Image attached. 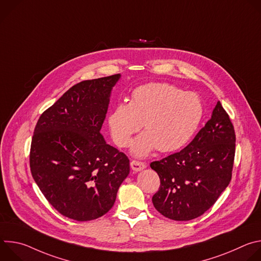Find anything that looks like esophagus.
<instances>
[{"label": "esophagus", "mask_w": 261, "mask_h": 261, "mask_svg": "<svg viewBox=\"0 0 261 261\" xmlns=\"http://www.w3.org/2000/svg\"><path fill=\"white\" fill-rule=\"evenodd\" d=\"M130 166H131V168H132V170H134V171H140V170H142L143 168H145V163L144 162H140V161H136V160H132L131 162H130Z\"/></svg>", "instance_id": "obj_1"}]
</instances>
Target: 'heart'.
<instances>
[{
	"mask_svg": "<svg viewBox=\"0 0 261 261\" xmlns=\"http://www.w3.org/2000/svg\"><path fill=\"white\" fill-rule=\"evenodd\" d=\"M202 117L199 98L164 83H150L136 88L129 103H120L111 111L108 125L111 136L127 147L143 123L144 132L133 142L132 153L144 157L156 148L172 152L192 137Z\"/></svg>",
	"mask_w": 261,
	"mask_h": 261,
	"instance_id": "heart-1",
	"label": "heart"
}]
</instances>
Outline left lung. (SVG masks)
<instances>
[{
    "mask_svg": "<svg viewBox=\"0 0 261 261\" xmlns=\"http://www.w3.org/2000/svg\"><path fill=\"white\" fill-rule=\"evenodd\" d=\"M234 155V127L218 101L212 118L187 146L150 164L160 177L152 198L155 208L175 221L204 214L229 185Z\"/></svg>",
    "mask_w": 261,
    "mask_h": 261,
    "instance_id": "1",
    "label": "left lung"
}]
</instances>
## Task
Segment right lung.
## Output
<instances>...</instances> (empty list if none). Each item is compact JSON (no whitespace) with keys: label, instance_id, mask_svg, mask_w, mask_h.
Instances as JSON below:
<instances>
[{"label":"right lung","instance_id":"add662e5","mask_svg":"<svg viewBox=\"0 0 261 261\" xmlns=\"http://www.w3.org/2000/svg\"><path fill=\"white\" fill-rule=\"evenodd\" d=\"M120 76L74 85L35 127L30 151L33 178L47 201L67 218L83 222L105 215L129 174V158L100 133L110 91Z\"/></svg>","mask_w":261,"mask_h":261}]
</instances>
